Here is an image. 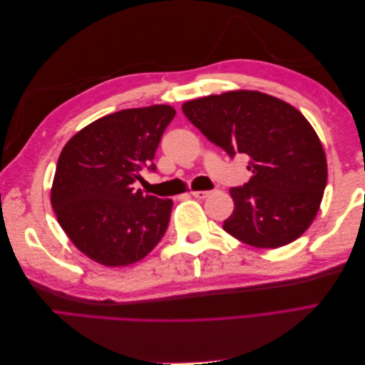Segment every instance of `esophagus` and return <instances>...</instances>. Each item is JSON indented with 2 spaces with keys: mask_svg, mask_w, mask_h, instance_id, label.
<instances>
[{
  "mask_svg": "<svg viewBox=\"0 0 365 365\" xmlns=\"http://www.w3.org/2000/svg\"><path fill=\"white\" fill-rule=\"evenodd\" d=\"M190 195H192L193 197H197V200H204V197L212 195V192H207V190H192Z\"/></svg>",
  "mask_w": 365,
  "mask_h": 365,
  "instance_id": "obj_1",
  "label": "esophagus"
}]
</instances>
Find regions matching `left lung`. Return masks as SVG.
I'll use <instances>...</instances> for the list:
<instances>
[{"instance_id":"8db88e82","label":"left lung","mask_w":365,"mask_h":365,"mask_svg":"<svg viewBox=\"0 0 365 365\" xmlns=\"http://www.w3.org/2000/svg\"><path fill=\"white\" fill-rule=\"evenodd\" d=\"M182 113L230 157L244 153L252 176L230 190L235 210L224 230L256 248L300 237L319 210L327 182L322 141L292 105L260 91L237 90L195 98Z\"/></svg>"}]
</instances>
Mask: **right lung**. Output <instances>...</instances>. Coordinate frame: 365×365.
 <instances>
[{"instance_id": "1", "label": "right lung", "mask_w": 365, "mask_h": 365, "mask_svg": "<svg viewBox=\"0 0 365 365\" xmlns=\"http://www.w3.org/2000/svg\"><path fill=\"white\" fill-rule=\"evenodd\" d=\"M169 105L123 109L85 126L63 146L51 185V207L73 245L105 267H128L157 247L172 200L134 189L152 164Z\"/></svg>"}]
</instances>
